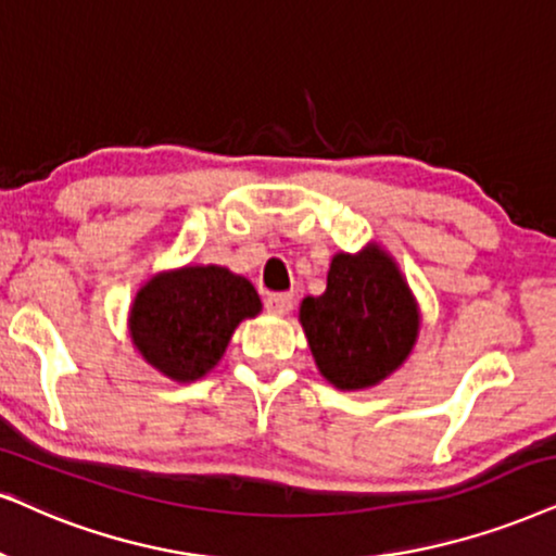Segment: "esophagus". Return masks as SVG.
<instances>
[{
	"mask_svg": "<svg viewBox=\"0 0 556 556\" xmlns=\"http://www.w3.org/2000/svg\"><path fill=\"white\" fill-rule=\"evenodd\" d=\"M292 305H294V298L290 292H274L266 298V311L271 315H287L292 311Z\"/></svg>",
	"mask_w": 556,
	"mask_h": 556,
	"instance_id": "34e87169",
	"label": "esophagus"
}]
</instances>
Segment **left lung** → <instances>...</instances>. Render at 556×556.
I'll list each match as a JSON object with an SVG mask.
<instances>
[{
    "label": "left lung",
    "instance_id": "8db88e82",
    "mask_svg": "<svg viewBox=\"0 0 556 556\" xmlns=\"http://www.w3.org/2000/svg\"><path fill=\"white\" fill-rule=\"evenodd\" d=\"M300 323L320 375L339 390H367L407 359L420 315L397 264L369 243L333 256L326 292L302 300Z\"/></svg>",
    "mask_w": 556,
    "mask_h": 556
}]
</instances>
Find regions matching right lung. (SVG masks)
Returning <instances> with one entry per match:
<instances>
[{"instance_id": "obj_1", "label": "right lung", "mask_w": 556, "mask_h": 556, "mask_svg": "<svg viewBox=\"0 0 556 556\" xmlns=\"http://www.w3.org/2000/svg\"><path fill=\"white\" fill-rule=\"evenodd\" d=\"M258 311L262 300L245 277L215 264L185 266L140 287L128 330L153 369L174 382H194L220 362L238 323Z\"/></svg>"}]
</instances>
